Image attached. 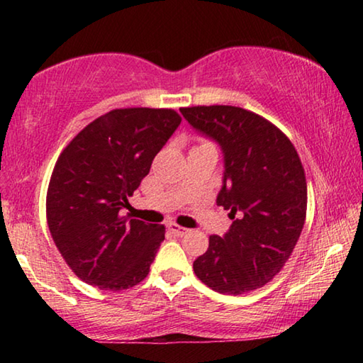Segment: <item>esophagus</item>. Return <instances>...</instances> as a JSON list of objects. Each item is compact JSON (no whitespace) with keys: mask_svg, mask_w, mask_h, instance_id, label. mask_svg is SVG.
Returning a JSON list of instances; mask_svg holds the SVG:
<instances>
[{"mask_svg":"<svg viewBox=\"0 0 363 363\" xmlns=\"http://www.w3.org/2000/svg\"><path fill=\"white\" fill-rule=\"evenodd\" d=\"M168 230H170L175 236H183V235H186V233H188L186 228L178 226V225H175V223H172V225H168Z\"/></svg>","mask_w":363,"mask_h":363,"instance_id":"obj_1","label":"esophagus"}]
</instances>
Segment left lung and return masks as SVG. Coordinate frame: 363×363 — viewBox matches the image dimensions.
Wrapping results in <instances>:
<instances>
[{
  "mask_svg": "<svg viewBox=\"0 0 363 363\" xmlns=\"http://www.w3.org/2000/svg\"><path fill=\"white\" fill-rule=\"evenodd\" d=\"M186 122L220 145L223 186L216 205L233 220L196 257L198 279L220 294L269 282L289 259L306 221L304 168L289 138L255 112L233 106L180 108Z\"/></svg>",
  "mask_w": 363,
  "mask_h": 363,
  "instance_id": "1",
  "label": "left lung"
}]
</instances>
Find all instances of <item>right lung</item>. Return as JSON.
<instances>
[{
    "label": "right lung",
    "mask_w": 363,
    "mask_h": 363,
    "mask_svg": "<svg viewBox=\"0 0 363 363\" xmlns=\"http://www.w3.org/2000/svg\"><path fill=\"white\" fill-rule=\"evenodd\" d=\"M180 122L172 108H116L59 155L48 188V225L79 279L122 291L147 277L165 226L122 218L121 210Z\"/></svg>",
    "instance_id": "1"
}]
</instances>
